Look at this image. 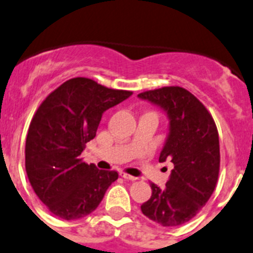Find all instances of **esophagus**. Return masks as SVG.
Masks as SVG:
<instances>
[{
	"mask_svg": "<svg viewBox=\"0 0 253 253\" xmlns=\"http://www.w3.org/2000/svg\"><path fill=\"white\" fill-rule=\"evenodd\" d=\"M120 176L124 177L125 180H127V181H134V180H136V177H134V176H131V174L125 173V172H121V173H120Z\"/></svg>",
	"mask_w": 253,
	"mask_h": 253,
	"instance_id": "esophagus-1",
	"label": "esophagus"
}]
</instances>
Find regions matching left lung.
<instances>
[{
    "label": "left lung",
    "mask_w": 253,
    "mask_h": 253,
    "mask_svg": "<svg viewBox=\"0 0 253 253\" xmlns=\"http://www.w3.org/2000/svg\"><path fill=\"white\" fill-rule=\"evenodd\" d=\"M138 98L157 106L169 119L160 162L173 164L165 187L151 183L152 196L141 205L147 218L164 227L190 221L206 205L219 171L218 132L212 116L182 87L142 92Z\"/></svg>",
    "instance_id": "8db88e82"
}]
</instances>
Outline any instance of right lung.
<instances>
[{
	"mask_svg": "<svg viewBox=\"0 0 253 253\" xmlns=\"http://www.w3.org/2000/svg\"><path fill=\"white\" fill-rule=\"evenodd\" d=\"M131 94L76 77L49 93L39 107L26 138V172L55 216L67 221L87 216L117 180L116 171L82 162L81 153L96 137L103 112Z\"/></svg>",
	"mask_w": 253,
	"mask_h": 253,
	"instance_id": "right-lung-1",
	"label": "right lung"
}]
</instances>
